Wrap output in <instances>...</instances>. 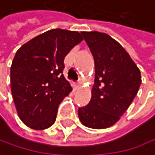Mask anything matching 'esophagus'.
Instances as JSON below:
<instances>
[{
	"instance_id": "obj_1",
	"label": "esophagus",
	"mask_w": 155,
	"mask_h": 155,
	"mask_svg": "<svg viewBox=\"0 0 155 155\" xmlns=\"http://www.w3.org/2000/svg\"><path fill=\"white\" fill-rule=\"evenodd\" d=\"M79 86H80V83L79 82H77L76 84H74V85H73V87H74V90H77L79 88Z\"/></svg>"
}]
</instances>
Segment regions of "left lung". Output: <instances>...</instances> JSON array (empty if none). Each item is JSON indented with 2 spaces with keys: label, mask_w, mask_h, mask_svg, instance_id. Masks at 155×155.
Masks as SVG:
<instances>
[{
  "label": "left lung",
  "mask_w": 155,
  "mask_h": 155,
  "mask_svg": "<svg viewBox=\"0 0 155 155\" xmlns=\"http://www.w3.org/2000/svg\"><path fill=\"white\" fill-rule=\"evenodd\" d=\"M94 59L90 103L78 109L83 124L93 129L114 125L128 109L142 83L141 72L124 47L106 33L81 32Z\"/></svg>",
  "instance_id": "obj_1"
}]
</instances>
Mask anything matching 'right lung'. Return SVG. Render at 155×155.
<instances>
[{
  "instance_id": "1",
  "label": "right lung",
  "mask_w": 155,
  "mask_h": 155,
  "mask_svg": "<svg viewBox=\"0 0 155 155\" xmlns=\"http://www.w3.org/2000/svg\"><path fill=\"white\" fill-rule=\"evenodd\" d=\"M83 41L74 31L53 29L25 44L11 66V90L21 120L30 128L51 126L59 104L71 91L63 73L64 58Z\"/></svg>"
}]
</instances>
